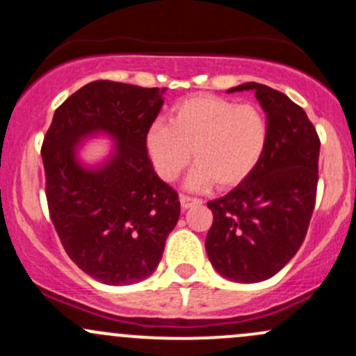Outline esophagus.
Listing matches in <instances>:
<instances>
[{
  "instance_id": "1",
  "label": "esophagus",
  "mask_w": 356,
  "mask_h": 356,
  "mask_svg": "<svg viewBox=\"0 0 356 356\" xmlns=\"http://www.w3.org/2000/svg\"><path fill=\"white\" fill-rule=\"evenodd\" d=\"M179 201H181V207L184 208V210H188V208H191V207H196V204H201L200 198H191V196H188V195H181Z\"/></svg>"
}]
</instances>
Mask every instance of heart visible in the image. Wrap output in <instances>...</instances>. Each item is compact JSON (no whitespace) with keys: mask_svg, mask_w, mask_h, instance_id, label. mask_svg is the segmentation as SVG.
Listing matches in <instances>:
<instances>
[{"mask_svg":"<svg viewBox=\"0 0 356 356\" xmlns=\"http://www.w3.org/2000/svg\"><path fill=\"white\" fill-rule=\"evenodd\" d=\"M268 122L253 103L217 96H193L170 111L168 125L153 124L146 132V152L163 181H175L191 163V188L220 189L245 181L264 156Z\"/></svg>","mask_w":356,"mask_h":356,"instance_id":"heart-1","label":"heart"}]
</instances>
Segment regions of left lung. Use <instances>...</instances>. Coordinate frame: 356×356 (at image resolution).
<instances>
[{
  "label": "left lung",
  "mask_w": 356,
  "mask_h": 356,
  "mask_svg": "<svg viewBox=\"0 0 356 356\" xmlns=\"http://www.w3.org/2000/svg\"><path fill=\"white\" fill-rule=\"evenodd\" d=\"M250 89L267 113V148L241 184L208 201L213 224L204 241L217 272L246 284L277 274L303 245L317 200L321 152L314 124L284 92L258 82L229 92Z\"/></svg>",
  "instance_id": "8db88e82"
}]
</instances>
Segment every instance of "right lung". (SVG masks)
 <instances>
[{"mask_svg": "<svg viewBox=\"0 0 356 356\" xmlns=\"http://www.w3.org/2000/svg\"><path fill=\"white\" fill-rule=\"evenodd\" d=\"M163 92L89 82L56 108L42 141L49 218L70 260L103 284L148 277L181 215L177 191L158 177L146 152V132ZM95 130L110 131L119 148L105 168L91 172L76 165L73 148Z\"/></svg>", "mask_w": 356, "mask_h": 356, "instance_id": "right-lung-1", "label": "right lung"}]
</instances>
